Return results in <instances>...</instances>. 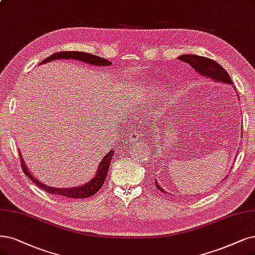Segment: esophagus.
<instances>
[{"label": "esophagus", "mask_w": 255, "mask_h": 255, "mask_svg": "<svg viewBox=\"0 0 255 255\" xmlns=\"http://www.w3.org/2000/svg\"><path fill=\"white\" fill-rule=\"evenodd\" d=\"M134 134H135V136H136V137H139L140 135H142V133H140V134H139V133H137V131H136V132H135Z\"/></svg>", "instance_id": "1"}]
</instances>
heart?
<instances>
[{
  "label": "heart",
  "mask_w": 255,
  "mask_h": 255,
  "mask_svg": "<svg viewBox=\"0 0 255 255\" xmlns=\"http://www.w3.org/2000/svg\"><path fill=\"white\" fill-rule=\"evenodd\" d=\"M165 94V89L162 86V85H159L157 83H151L149 84L146 88H144V91L142 92V95L139 96L140 98H143L145 101H154L157 100L159 98H162Z\"/></svg>",
  "instance_id": "heart-1"
}]
</instances>
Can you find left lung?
<instances>
[{
  "instance_id": "1",
  "label": "left lung",
  "mask_w": 255,
  "mask_h": 255,
  "mask_svg": "<svg viewBox=\"0 0 255 255\" xmlns=\"http://www.w3.org/2000/svg\"><path fill=\"white\" fill-rule=\"evenodd\" d=\"M178 60L191 65L192 68H194L197 72H200L202 75H205L207 78H211L212 80H215L218 82L232 84V80L229 77V73L226 71L219 63H216L215 61L209 58H205V56H200L195 54H184L181 55ZM155 186L157 187L158 190L165 192L163 188L156 183V181Z\"/></svg>"
}]
</instances>
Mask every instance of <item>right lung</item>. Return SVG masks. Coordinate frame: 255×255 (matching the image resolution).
Masks as SVG:
<instances>
[{
    "instance_id": "right-lung-1",
    "label": "right lung",
    "mask_w": 255,
    "mask_h": 255,
    "mask_svg": "<svg viewBox=\"0 0 255 255\" xmlns=\"http://www.w3.org/2000/svg\"><path fill=\"white\" fill-rule=\"evenodd\" d=\"M58 59H74V60H79L85 63H88L91 65H97V66H110L111 63L105 59L100 58L98 55L94 54H90V53H86V52H81V51H60L51 54L48 58H46L42 63H48L50 61H54ZM20 154V153H18ZM115 154V151L113 150H110V151L104 156V158L101 161L100 165H99V169L97 175L94 176L92 180L89 181V183L85 184L84 186L81 187H77V188H66V189H56V188H52L49 186H46L45 184L41 183L39 180L34 178L30 172L27 170V167L24 164V161L22 158V155L20 154V159H21V166L24 173L30 178V180L37 186L40 187L41 189H43L44 191H46L47 193L49 194H55L58 196H66L69 197V199H86V197H89L93 194H96L105 182V178L107 176V172L108 169L110 166V161L111 158Z\"/></svg>"
}]
</instances>
